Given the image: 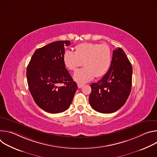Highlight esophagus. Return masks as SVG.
I'll return each mask as SVG.
<instances>
[{"label": "esophagus", "mask_w": 157, "mask_h": 157, "mask_svg": "<svg viewBox=\"0 0 157 157\" xmlns=\"http://www.w3.org/2000/svg\"><path fill=\"white\" fill-rule=\"evenodd\" d=\"M78 88H81V87H83V84H78Z\"/></svg>", "instance_id": "esophagus-1"}]
</instances>
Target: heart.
<instances>
[{
	"label": "heart",
	"mask_w": 157,
	"mask_h": 157,
	"mask_svg": "<svg viewBox=\"0 0 157 157\" xmlns=\"http://www.w3.org/2000/svg\"><path fill=\"white\" fill-rule=\"evenodd\" d=\"M63 60L66 68L70 71H75L82 64L84 65V68L73 75L75 81L84 84L106 74L111 64L112 53L105 44L84 43L76 47L75 52L65 51Z\"/></svg>",
	"instance_id": "obj_1"
}]
</instances>
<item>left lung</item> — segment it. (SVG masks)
<instances>
[{
	"label": "left lung",
	"mask_w": 157,
	"mask_h": 157,
	"mask_svg": "<svg viewBox=\"0 0 157 157\" xmlns=\"http://www.w3.org/2000/svg\"><path fill=\"white\" fill-rule=\"evenodd\" d=\"M132 67L124 50L113 51L110 66L98 82L91 84L89 101L95 110L103 114L114 113L122 107L130 93Z\"/></svg>",
	"instance_id": "obj_1"
}]
</instances>
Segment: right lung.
I'll list each match as a JSON object with an SVG mask.
<instances>
[{"mask_svg":"<svg viewBox=\"0 0 157 157\" xmlns=\"http://www.w3.org/2000/svg\"><path fill=\"white\" fill-rule=\"evenodd\" d=\"M70 44V41H58L37 49L27 66L29 91L35 103L48 113L68 109L77 90L63 60L64 47Z\"/></svg>","mask_w":157,"mask_h":157,"instance_id":"right-lung-1","label":"right lung"}]
</instances>
